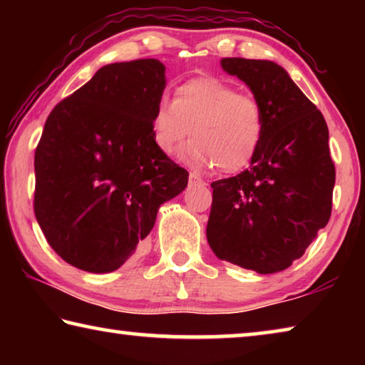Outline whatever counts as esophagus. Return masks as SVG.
Listing matches in <instances>:
<instances>
[{
  "instance_id": "1",
  "label": "esophagus",
  "mask_w": 365,
  "mask_h": 365,
  "mask_svg": "<svg viewBox=\"0 0 365 365\" xmlns=\"http://www.w3.org/2000/svg\"><path fill=\"white\" fill-rule=\"evenodd\" d=\"M188 185H190V187H205L206 182L202 180V178H201L200 175L195 174V172H190V175H188Z\"/></svg>"
}]
</instances>
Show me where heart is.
<instances>
[{"label": "heart", "instance_id": "1", "mask_svg": "<svg viewBox=\"0 0 365 365\" xmlns=\"http://www.w3.org/2000/svg\"><path fill=\"white\" fill-rule=\"evenodd\" d=\"M265 125V109L256 96L211 76L178 85L174 100L160 101L151 117L153 141L160 153L175 154L191 133L190 163L205 169L219 165L224 174H238L255 160Z\"/></svg>", "mask_w": 365, "mask_h": 365}]
</instances>
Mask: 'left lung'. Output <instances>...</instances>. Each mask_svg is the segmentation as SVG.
I'll return each mask as SVG.
<instances>
[{
	"label": "left lung",
	"mask_w": 365,
	"mask_h": 365,
	"mask_svg": "<svg viewBox=\"0 0 365 365\" xmlns=\"http://www.w3.org/2000/svg\"><path fill=\"white\" fill-rule=\"evenodd\" d=\"M267 117L250 169L212 182L207 243L219 259L259 274L285 270L329 224L335 164L320 110L272 61L225 58Z\"/></svg>",
	"instance_id": "8db88e82"
}]
</instances>
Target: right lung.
<instances>
[{"mask_svg":"<svg viewBox=\"0 0 365 365\" xmlns=\"http://www.w3.org/2000/svg\"><path fill=\"white\" fill-rule=\"evenodd\" d=\"M164 88L158 59L109 64L48 115L35 150L34 211L73 267L119 269L141 250L159 206L187 188L188 172L153 141Z\"/></svg>","mask_w":365,"mask_h":365,"instance_id":"1","label":"right lung"}]
</instances>
